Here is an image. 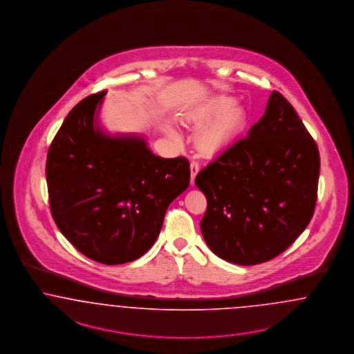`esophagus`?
<instances>
[{"mask_svg": "<svg viewBox=\"0 0 354 354\" xmlns=\"http://www.w3.org/2000/svg\"><path fill=\"white\" fill-rule=\"evenodd\" d=\"M189 167H191V184L194 185L195 184V178H196V175H198V172L200 171V165H198V160H192Z\"/></svg>", "mask_w": 354, "mask_h": 354, "instance_id": "esophagus-1", "label": "esophagus"}]
</instances>
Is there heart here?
Instances as JSON below:
<instances>
[{
	"label": "heart",
	"instance_id": "b5f03b06",
	"mask_svg": "<svg viewBox=\"0 0 354 354\" xmlns=\"http://www.w3.org/2000/svg\"><path fill=\"white\" fill-rule=\"evenodd\" d=\"M234 101L230 97H218L211 102L205 117L218 118L205 129L203 134V145L208 151H216L230 141L245 121V113L240 106H233Z\"/></svg>",
	"mask_w": 354,
	"mask_h": 354
}]
</instances>
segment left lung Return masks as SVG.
I'll use <instances>...</instances> for the list:
<instances>
[{
	"label": "left lung",
	"instance_id": "obj_1",
	"mask_svg": "<svg viewBox=\"0 0 354 354\" xmlns=\"http://www.w3.org/2000/svg\"><path fill=\"white\" fill-rule=\"evenodd\" d=\"M320 156L292 105L274 91L262 118L195 179L207 198L203 237L214 254L249 266L283 253L311 221Z\"/></svg>",
	"mask_w": 354,
	"mask_h": 354
}]
</instances>
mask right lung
<instances>
[{
	"mask_svg": "<svg viewBox=\"0 0 354 354\" xmlns=\"http://www.w3.org/2000/svg\"><path fill=\"white\" fill-rule=\"evenodd\" d=\"M105 91L82 100L48 149L46 179L59 230L85 257L121 265L156 242L171 201L189 185L184 156L160 158L136 136L97 125Z\"/></svg>",
	"mask_w": 354,
	"mask_h": 354,
	"instance_id": "1",
	"label": "right lung"
}]
</instances>
